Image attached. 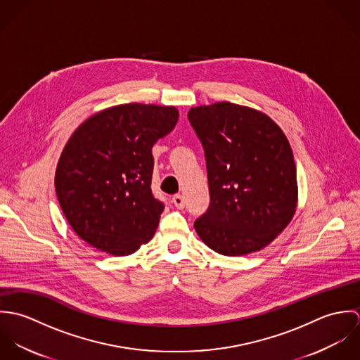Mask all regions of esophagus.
<instances>
[{
	"label": "esophagus",
	"instance_id": "esophagus-1",
	"mask_svg": "<svg viewBox=\"0 0 360 360\" xmlns=\"http://www.w3.org/2000/svg\"><path fill=\"white\" fill-rule=\"evenodd\" d=\"M172 202H173V205L176 206L177 209H183V207H184V198H183L180 194L173 195Z\"/></svg>",
	"mask_w": 360,
	"mask_h": 360
}]
</instances>
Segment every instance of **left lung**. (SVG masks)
<instances>
[{"instance_id":"1","label":"left lung","mask_w":360,"mask_h":360,"mask_svg":"<svg viewBox=\"0 0 360 360\" xmlns=\"http://www.w3.org/2000/svg\"><path fill=\"white\" fill-rule=\"evenodd\" d=\"M205 151L210 205L195 231L210 250L241 257L267 247L298 205L291 146L266 113L233 103L191 108Z\"/></svg>"}]
</instances>
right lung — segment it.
I'll list each match as a JSON object with an SVG mask.
<instances>
[{
    "mask_svg": "<svg viewBox=\"0 0 360 360\" xmlns=\"http://www.w3.org/2000/svg\"><path fill=\"white\" fill-rule=\"evenodd\" d=\"M179 119L176 106L115 105L87 117L59 156L55 190L73 231L127 257L154 237L163 204L153 195V147Z\"/></svg>",
    "mask_w": 360,
    "mask_h": 360,
    "instance_id": "obj_1",
    "label": "right lung"
}]
</instances>
